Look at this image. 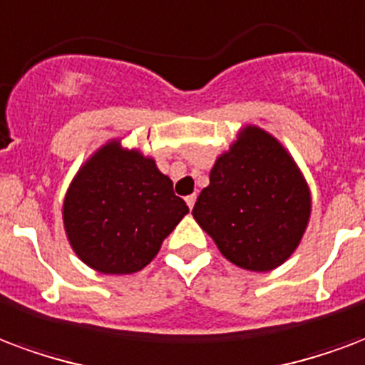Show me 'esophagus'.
Wrapping results in <instances>:
<instances>
[{"instance_id": "1", "label": "esophagus", "mask_w": 365, "mask_h": 365, "mask_svg": "<svg viewBox=\"0 0 365 365\" xmlns=\"http://www.w3.org/2000/svg\"><path fill=\"white\" fill-rule=\"evenodd\" d=\"M195 201H197L195 193H193V195L185 197V203H187V207H190V209H193V205H195Z\"/></svg>"}]
</instances>
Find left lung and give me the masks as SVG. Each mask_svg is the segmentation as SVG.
<instances>
[{"instance_id":"8db88e82","label":"left lung","mask_w":365,"mask_h":365,"mask_svg":"<svg viewBox=\"0 0 365 365\" xmlns=\"http://www.w3.org/2000/svg\"><path fill=\"white\" fill-rule=\"evenodd\" d=\"M306 178L271 133L245 125L210 170L193 218L224 257L267 272L292 255L309 222Z\"/></svg>"}]
</instances>
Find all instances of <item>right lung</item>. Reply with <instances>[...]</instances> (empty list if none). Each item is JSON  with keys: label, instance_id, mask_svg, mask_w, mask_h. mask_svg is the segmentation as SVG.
I'll return each mask as SVG.
<instances>
[{"label": "right lung", "instance_id": "1", "mask_svg": "<svg viewBox=\"0 0 365 365\" xmlns=\"http://www.w3.org/2000/svg\"><path fill=\"white\" fill-rule=\"evenodd\" d=\"M187 212L155 158L114 139L73 178L63 226L85 265L104 274H131L156 257L164 237Z\"/></svg>", "mask_w": 365, "mask_h": 365}]
</instances>
